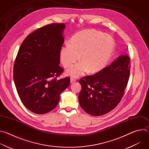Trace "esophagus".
<instances>
[{
  "mask_svg": "<svg viewBox=\"0 0 149 149\" xmlns=\"http://www.w3.org/2000/svg\"><path fill=\"white\" fill-rule=\"evenodd\" d=\"M76 80H77V79H75L73 78H71V83H72V82H74L75 81H76Z\"/></svg>",
  "mask_w": 149,
  "mask_h": 149,
  "instance_id": "esophagus-1",
  "label": "esophagus"
}]
</instances>
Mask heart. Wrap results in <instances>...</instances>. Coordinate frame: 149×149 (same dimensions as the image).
Here are the masks:
<instances>
[{
  "instance_id": "b5f03b06",
  "label": "heart",
  "mask_w": 149,
  "mask_h": 149,
  "mask_svg": "<svg viewBox=\"0 0 149 149\" xmlns=\"http://www.w3.org/2000/svg\"><path fill=\"white\" fill-rule=\"evenodd\" d=\"M114 48V42L110 36L94 29L83 31L74 35L70 44L62 48L61 63L65 68H70L80 55L82 62L70 69L68 74L77 77L88 70L90 73H95L107 64Z\"/></svg>"
}]
</instances>
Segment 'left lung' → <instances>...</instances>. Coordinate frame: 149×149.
<instances>
[{
  "label": "left lung",
  "mask_w": 149,
  "mask_h": 149,
  "mask_svg": "<svg viewBox=\"0 0 149 149\" xmlns=\"http://www.w3.org/2000/svg\"><path fill=\"white\" fill-rule=\"evenodd\" d=\"M130 62L129 56L121 55L109 67L79 80L82 89L78 99L85 111L91 116H100L117 107L129 81Z\"/></svg>",
  "instance_id": "8db88e82"
}]
</instances>
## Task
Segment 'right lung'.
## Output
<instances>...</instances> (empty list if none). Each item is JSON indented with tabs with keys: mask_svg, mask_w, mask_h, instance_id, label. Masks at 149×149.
Segmentation results:
<instances>
[{
	"mask_svg": "<svg viewBox=\"0 0 149 149\" xmlns=\"http://www.w3.org/2000/svg\"><path fill=\"white\" fill-rule=\"evenodd\" d=\"M63 24L38 28L21 44L13 67V79L19 97L31 111L43 114L54 109L70 78L57 79L63 72L59 64L64 42Z\"/></svg>",
	"mask_w": 149,
	"mask_h": 149,
	"instance_id": "right-lung-1",
	"label": "right lung"
}]
</instances>
